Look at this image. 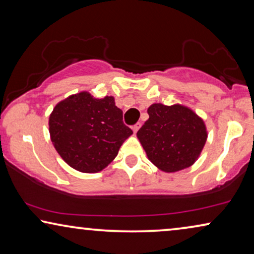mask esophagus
Segmentation results:
<instances>
[{
  "label": "esophagus",
  "instance_id": "obj_1",
  "mask_svg": "<svg viewBox=\"0 0 254 254\" xmlns=\"http://www.w3.org/2000/svg\"><path fill=\"white\" fill-rule=\"evenodd\" d=\"M140 127H141V124L140 123H137V124H134L133 127H132V130H133V132L135 133V132H137L139 128H140Z\"/></svg>",
  "mask_w": 254,
  "mask_h": 254
}]
</instances>
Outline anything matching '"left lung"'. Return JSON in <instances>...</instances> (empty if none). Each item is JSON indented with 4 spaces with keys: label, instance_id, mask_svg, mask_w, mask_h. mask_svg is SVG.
<instances>
[{
    "label": "left lung",
    "instance_id": "obj_1",
    "mask_svg": "<svg viewBox=\"0 0 254 254\" xmlns=\"http://www.w3.org/2000/svg\"><path fill=\"white\" fill-rule=\"evenodd\" d=\"M149 119L137 132L146 155L164 173H176L191 167L201 154L207 128L201 117L187 106L153 103Z\"/></svg>",
    "mask_w": 254,
    "mask_h": 254
}]
</instances>
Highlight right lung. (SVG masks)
<instances>
[{"mask_svg":"<svg viewBox=\"0 0 254 254\" xmlns=\"http://www.w3.org/2000/svg\"><path fill=\"white\" fill-rule=\"evenodd\" d=\"M114 96L94 98L83 91L67 96L49 115V133L61 158L80 173L105 169L132 134Z\"/></svg>","mask_w":254,"mask_h":254,"instance_id":"1","label":"right lung"}]
</instances>
